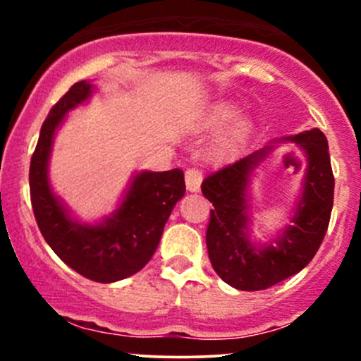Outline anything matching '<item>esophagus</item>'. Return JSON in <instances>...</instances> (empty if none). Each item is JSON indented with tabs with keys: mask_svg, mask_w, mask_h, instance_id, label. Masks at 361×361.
Here are the masks:
<instances>
[{
	"mask_svg": "<svg viewBox=\"0 0 361 361\" xmlns=\"http://www.w3.org/2000/svg\"><path fill=\"white\" fill-rule=\"evenodd\" d=\"M185 181L186 188L190 192H200V183H202V171L197 168H188L185 173Z\"/></svg>",
	"mask_w": 361,
	"mask_h": 361,
	"instance_id": "esophagus-1",
	"label": "esophagus"
}]
</instances>
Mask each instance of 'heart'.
Returning a JSON list of instances; mask_svg holds the SVG:
<instances>
[{"mask_svg":"<svg viewBox=\"0 0 361 361\" xmlns=\"http://www.w3.org/2000/svg\"><path fill=\"white\" fill-rule=\"evenodd\" d=\"M238 115V106L233 105V103H217V105L212 106L209 114V123L210 126H224L226 122H229L231 118H234ZM247 134H250V123L246 120L239 118L224 132V135L219 139L217 149L221 152H229L233 149H238L241 144H244V140L247 139Z\"/></svg>","mask_w":361,"mask_h":361,"instance_id":"1","label":"heart"}]
</instances>
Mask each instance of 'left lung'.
Listing matches in <instances>:
<instances>
[{
    "label": "left lung",
    "mask_w": 361,
    "mask_h": 361,
    "mask_svg": "<svg viewBox=\"0 0 361 361\" xmlns=\"http://www.w3.org/2000/svg\"><path fill=\"white\" fill-rule=\"evenodd\" d=\"M283 140L299 144L307 159V169L304 192L292 217L293 226L285 227L271 244L256 246L251 243L246 192L251 173L270 154L273 146L210 173L202 183V193L214 205L205 235L210 263L226 283L244 292L270 288L304 270L329 226L334 176L326 135L312 128Z\"/></svg>",
    "instance_id": "8db88e82"
}]
</instances>
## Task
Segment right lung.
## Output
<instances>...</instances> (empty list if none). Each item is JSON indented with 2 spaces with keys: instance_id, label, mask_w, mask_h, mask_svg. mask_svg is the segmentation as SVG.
Here are the masks:
<instances>
[{
  "instance_id": "right-lung-1",
  "label": "right lung",
  "mask_w": 361,
  "mask_h": 361,
  "mask_svg": "<svg viewBox=\"0 0 361 361\" xmlns=\"http://www.w3.org/2000/svg\"><path fill=\"white\" fill-rule=\"evenodd\" d=\"M91 93L88 81L76 82L44 120L30 161V200L37 226L52 251L85 279L111 283L142 270L152 258L173 207L185 195V175L178 168L137 173L111 217L94 226L73 221L49 185V156L66 114Z\"/></svg>"
}]
</instances>
